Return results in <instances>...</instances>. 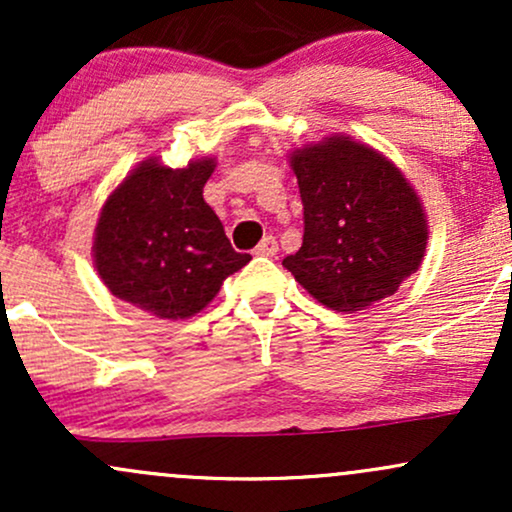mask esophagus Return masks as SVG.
<instances>
[{"instance_id": "34e87169", "label": "esophagus", "mask_w": 512, "mask_h": 512, "mask_svg": "<svg viewBox=\"0 0 512 512\" xmlns=\"http://www.w3.org/2000/svg\"><path fill=\"white\" fill-rule=\"evenodd\" d=\"M276 250H279V245H276V238L274 236H264L260 240V245H257V248H255V255L274 257Z\"/></svg>"}]
</instances>
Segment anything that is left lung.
<instances>
[{
	"instance_id": "1",
	"label": "left lung",
	"mask_w": 512,
	"mask_h": 512,
	"mask_svg": "<svg viewBox=\"0 0 512 512\" xmlns=\"http://www.w3.org/2000/svg\"><path fill=\"white\" fill-rule=\"evenodd\" d=\"M303 202V245L284 267L339 313L392 296L426 252L419 197L387 158L346 137L291 158Z\"/></svg>"
}]
</instances>
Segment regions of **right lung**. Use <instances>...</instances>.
<instances>
[{"label": "right lung", "instance_id": "1", "mask_svg": "<svg viewBox=\"0 0 512 512\" xmlns=\"http://www.w3.org/2000/svg\"><path fill=\"white\" fill-rule=\"evenodd\" d=\"M214 161L170 170L144 161L110 195L96 228V269L113 296L166 320L199 313L250 262L204 202Z\"/></svg>", "mask_w": 512, "mask_h": 512}]
</instances>
